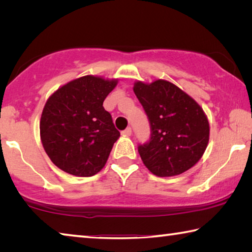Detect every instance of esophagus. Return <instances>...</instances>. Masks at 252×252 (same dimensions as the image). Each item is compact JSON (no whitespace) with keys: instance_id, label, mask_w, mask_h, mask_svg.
<instances>
[{"instance_id":"esophagus-1","label":"esophagus","mask_w":252,"mask_h":252,"mask_svg":"<svg viewBox=\"0 0 252 252\" xmlns=\"http://www.w3.org/2000/svg\"><path fill=\"white\" fill-rule=\"evenodd\" d=\"M132 134V129L131 127H126L125 131H122V135L125 136H130Z\"/></svg>"}]
</instances>
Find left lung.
<instances>
[{
    "label": "left lung",
    "mask_w": 252,
    "mask_h": 252,
    "mask_svg": "<svg viewBox=\"0 0 252 252\" xmlns=\"http://www.w3.org/2000/svg\"><path fill=\"white\" fill-rule=\"evenodd\" d=\"M133 91L151 126V139L139 146L143 163L155 176L186 172L206 151L210 126L193 97L167 80L135 81Z\"/></svg>",
    "instance_id": "left-lung-1"
}]
</instances>
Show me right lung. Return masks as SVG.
Here are the masks:
<instances>
[{
	"mask_svg": "<svg viewBox=\"0 0 252 252\" xmlns=\"http://www.w3.org/2000/svg\"><path fill=\"white\" fill-rule=\"evenodd\" d=\"M118 79L84 75L60 87L46 101L40 120L42 146L59 169L76 177L94 176L120 136L103 101Z\"/></svg>",
	"mask_w": 252,
	"mask_h": 252,
	"instance_id": "1",
	"label": "right lung"
}]
</instances>
